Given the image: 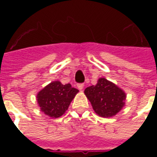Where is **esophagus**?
<instances>
[{"instance_id":"34e87169","label":"esophagus","mask_w":157,"mask_h":157,"mask_svg":"<svg viewBox=\"0 0 157 157\" xmlns=\"http://www.w3.org/2000/svg\"><path fill=\"white\" fill-rule=\"evenodd\" d=\"M77 87H78L79 90H82L83 87H84V84H82V83H79V84H77Z\"/></svg>"}]
</instances>
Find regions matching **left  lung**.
Wrapping results in <instances>:
<instances>
[{
  "label": "left lung",
  "instance_id": "8db88e82",
  "mask_svg": "<svg viewBox=\"0 0 157 157\" xmlns=\"http://www.w3.org/2000/svg\"><path fill=\"white\" fill-rule=\"evenodd\" d=\"M84 92L96 113L103 118L116 115L124 106L125 92L105 78H99L95 86L86 87Z\"/></svg>",
  "mask_w": 157,
  "mask_h": 157
}]
</instances>
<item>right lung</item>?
Returning <instances> with one entry per match:
<instances>
[{"mask_svg":"<svg viewBox=\"0 0 157 157\" xmlns=\"http://www.w3.org/2000/svg\"><path fill=\"white\" fill-rule=\"evenodd\" d=\"M79 90L71 84L63 85L55 81L42 89L37 95L38 104L44 114L51 118H59L68 109L71 102Z\"/></svg>","mask_w":157,"mask_h":157,"instance_id":"1","label":"right lung"}]
</instances>
